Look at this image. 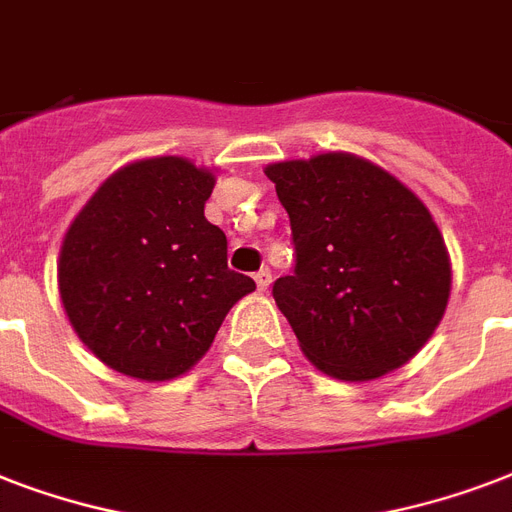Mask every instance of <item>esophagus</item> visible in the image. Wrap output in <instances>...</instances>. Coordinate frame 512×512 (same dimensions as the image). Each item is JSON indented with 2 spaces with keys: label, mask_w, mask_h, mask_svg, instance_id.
<instances>
[{
  "label": "esophagus",
  "mask_w": 512,
  "mask_h": 512,
  "mask_svg": "<svg viewBox=\"0 0 512 512\" xmlns=\"http://www.w3.org/2000/svg\"><path fill=\"white\" fill-rule=\"evenodd\" d=\"M271 281H273V276H271V271H268V268H263V271L255 273V284H257V289H260V292H265V289L271 287Z\"/></svg>",
  "instance_id": "esophagus-1"
}]
</instances>
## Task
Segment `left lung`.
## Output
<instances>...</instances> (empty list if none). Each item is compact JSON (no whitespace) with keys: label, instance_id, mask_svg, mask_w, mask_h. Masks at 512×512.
<instances>
[{"label":"left lung","instance_id":"8db88e82","mask_svg":"<svg viewBox=\"0 0 512 512\" xmlns=\"http://www.w3.org/2000/svg\"><path fill=\"white\" fill-rule=\"evenodd\" d=\"M292 225L295 273L273 284L305 358L345 382L420 353L444 319L452 263L420 196L345 151L265 167Z\"/></svg>","mask_w":512,"mask_h":512}]
</instances>
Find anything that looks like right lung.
Masks as SVG:
<instances>
[{"label":"right lung","mask_w":512,"mask_h":512,"mask_svg":"<svg viewBox=\"0 0 512 512\" xmlns=\"http://www.w3.org/2000/svg\"><path fill=\"white\" fill-rule=\"evenodd\" d=\"M215 172L183 156L106 177L68 225L60 303L79 340L114 372L146 382L185 374L225 313L255 292L228 268L225 233L204 217Z\"/></svg>","instance_id":"add662e5"}]
</instances>
